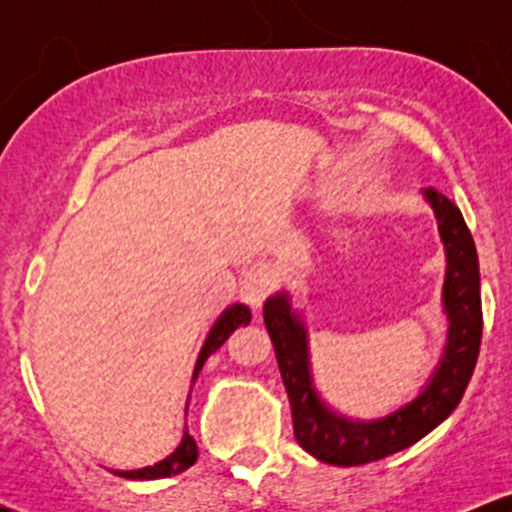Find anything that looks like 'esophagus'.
Returning a JSON list of instances; mask_svg holds the SVG:
<instances>
[{"label": "esophagus", "mask_w": 512, "mask_h": 512, "mask_svg": "<svg viewBox=\"0 0 512 512\" xmlns=\"http://www.w3.org/2000/svg\"><path fill=\"white\" fill-rule=\"evenodd\" d=\"M274 289V272L267 267V264H255L243 279V293L248 298L252 308H260L264 298L269 296Z\"/></svg>", "instance_id": "esophagus-1"}]
</instances>
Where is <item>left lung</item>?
Segmentation results:
<instances>
[{"label":"left lung","instance_id":"obj_1","mask_svg":"<svg viewBox=\"0 0 512 512\" xmlns=\"http://www.w3.org/2000/svg\"><path fill=\"white\" fill-rule=\"evenodd\" d=\"M424 197L438 219L448 260L443 284L448 342L424 390L411 402L380 419H351L334 411L315 387L308 327L303 315L293 310L289 291H276L264 303V325L289 392L293 433L298 445L320 462L358 467L414 445L455 411L477 366L484 325L477 248L460 209L448 197L433 187L424 190Z\"/></svg>","mask_w":512,"mask_h":512}]
</instances>
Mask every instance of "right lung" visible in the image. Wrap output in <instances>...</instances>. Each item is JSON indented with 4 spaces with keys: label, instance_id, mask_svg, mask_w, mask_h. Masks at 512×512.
<instances>
[{
    "label": "right lung",
    "instance_id": "1",
    "mask_svg": "<svg viewBox=\"0 0 512 512\" xmlns=\"http://www.w3.org/2000/svg\"><path fill=\"white\" fill-rule=\"evenodd\" d=\"M250 308L245 303H233L228 305L226 310L219 315V320L211 325V330L207 334V339H204L202 349H199V356H197V363H195V373H192V383L197 380V375L202 373L204 363H207V358L214 354L219 346L226 342L228 337H231L233 332L238 330V327L243 325H250ZM197 443L195 438L190 436V433L185 431V436H182L180 445L175 448L166 460L151 464V467H142V469H127V472H120V469H113V474L117 477H125V479H139V481H149V479H166V477H173V474H180L185 472V469H190L192 464L197 462Z\"/></svg>",
    "mask_w": 512,
    "mask_h": 512
}]
</instances>
